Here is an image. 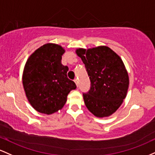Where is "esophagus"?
Returning a JSON list of instances; mask_svg holds the SVG:
<instances>
[{
	"mask_svg": "<svg viewBox=\"0 0 155 155\" xmlns=\"http://www.w3.org/2000/svg\"><path fill=\"white\" fill-rule=\"evenodd\" d=\"M74 83H76V85H77V86H78V80L77 79V78H75V79L74 80Z\"/></svg>",
	"mask_w": 155,
	"mask_h": 155,
	"instance_id": "obj_1",
	"label": "esophagus"
}]
</instances>
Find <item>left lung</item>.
<instances>
[{"mask_svg":"<svg viewBox=\"0 0 155 155\" xmlns=\"http://www.w3.org/2000/svg\"><path fill=\"white\" fill-rule=\"evenodd\" d=\"M91 81L88 91L83 93L85 105L97 117L116 112L126 97L129 77L122 60L106 46L78 49Z\"/></svg>","mask_w":155,"mask_h":155,"instance_id":"left-lung-1","label":"left lung"}]
</instances>
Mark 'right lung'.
<instances>
[{"mask_svg": "<svg viewBox=\"0 0 155 155\" xmlns=\"http://www.w3.org/2000/svg\"><path fill=\"white\" fill-rule=\"evenodd\" d=\"M64 50L60 45L46 44L26 62L22 83L26 97L38 112L52 114L63 107L76 85L67 78L69 68L61 64Z\"/></svg>", "mask_w": 155, "mask_h": 155, "instance_id": "right-lung-1", "label": "right lung"}]
</instances>
